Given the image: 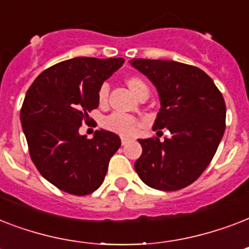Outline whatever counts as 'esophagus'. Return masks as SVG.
I'll list each match as a JSON object with an SVG mask.
<instances>
[{"label":"esophagus","mask_w":249,"mask_h":249,"mask_svg":"<svg viewBox=\"0 0 249 249\" xmlns=\"http://www.w3.org/2000/svg\"><path fill=\"white\" fill-rule=\"evenodd\" d=\"M128 142H129L128 138H121V144H123V146H125Z\"/></svg>","instance_id":"obj_1"}]
</instances>
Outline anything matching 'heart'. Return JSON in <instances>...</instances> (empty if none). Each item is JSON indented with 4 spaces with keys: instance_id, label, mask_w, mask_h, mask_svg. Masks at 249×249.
Wrapping results in <instances>:
<instances>
[{
    "instance_id": "1",
    "label": "heart",
    "mask_w": 249,
    "mask_h": 249,
    "mask_svg": "<svg viewBox=\"0 0 249 249\" xmlns=\"http://www.w3.org/2000/svg\"><path fill=\"white\" fill-rule=\"evenodd\" d=\"M125 84L129 89L132 90L133 94L137 97H141L142 94H148V85L141 76L130 75L125 79ZM109 88L107 84H102L98 89V102L99 105H106L107 98H108ZM103 128L107 129L108 132H112L117 136L121 137H133L136 136L140 129V123L136 117L126 115V113L113 112L105 117L103 120Z\"/></svg>"
}]
</instances>
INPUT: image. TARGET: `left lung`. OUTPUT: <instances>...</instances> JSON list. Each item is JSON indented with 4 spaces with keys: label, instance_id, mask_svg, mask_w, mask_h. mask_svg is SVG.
Here are the masks:
<instances>
[{
    "label": "left lung",
    "instance_id": "1",
    "mask_svg": "<svg viewBox=\"0 0 249 249\" xmlns=\"http://www.w3.org/2000/svg\"><path fill=\"white\" fill-rule=\"evenodd\" d=\"M130 63L156 86L161 105L152 126L158 137L140 140L142 155L134 164L137 174L152 189H183L200 177L222 140L224 97L204 71L190 64L159 59ZM164 127L171 136L160 141Z\"/></svg>",
    "mask_w": 249,
    "mask_h": 249
}]
</instances>
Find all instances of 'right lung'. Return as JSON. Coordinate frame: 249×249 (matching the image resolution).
Masks as SVG:
<instances>
[{"instance_id": "add662e5", "label": "right lung", "mask_w": 249, "mask_h": 249, "mask_svg": "<svg viewBox=\"0 0 249 249\" xmlns=\"http://www.w3.org/2000/svg\"><path fill=\"white\" fill-rule=\"evenodd\" d=\"M123 63V58L64 60L37 76L25 94L20 121L29 156L41 176L64 193L95 191L120 147L115 133L95 130L88 140L79 129L99 105V86Z\"/></svg>"}]
</instances>
